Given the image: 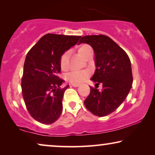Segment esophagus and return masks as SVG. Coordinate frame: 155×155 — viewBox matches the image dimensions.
<instances>
[{"instance_id": "obj_1", "label": "esophagus", "mask_w": 155, "mask_h": 155, "mask_svg": "<svg viewBox=\"0 0 155 155\" xmlns=\"http://www.w3.org/2000/svg\"><path fill=\"white\" fill-rule=\"evenodd\" d=\"M71 85L73 86V87H77L80 86V84H78V83H73V84H71Z\"/></svg>"}]
</instances>
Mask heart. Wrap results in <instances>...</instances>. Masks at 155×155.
Masks as SVG:
<instances>
[{
    "mask_svg": "<svg viewBox=\"0 0 155 155\" xmlns=\"http://www.w3.org/2000/svg\"><path fill=\"white\" fill-rule=\"evenodd\" d=\"M92 51V48L88 44H82L78 48V52L82 58ZM69 51H65L61 55L60 58V66L62 70H65L68 67ZM88 77V73L85 71H73L67 75V80L71 82H81L84 81Z\"/></svg>",
    "mask_w": 155,
    "mask_h": 155,
    "instance_id": "b5f03b06",
    "label": "heart"
}]
</instances>
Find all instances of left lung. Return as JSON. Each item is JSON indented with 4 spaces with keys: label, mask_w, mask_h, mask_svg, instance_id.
Segmentation results:
<instances>
[{
    "label": "left lung",
    "mask_w": 155,
    "mask_h": 155,
    "mask_svg": "<svg viewBox=\"0 0 155 155\" xmlns=\"http://www.w3.org/2000/svg\"><path fill=\"white\" fill-rule=\"evenodd\" d=\"M92 46L95 56V70L91 80L102 84V90L90 87V93L84 101L94 115L105 116L114 112L126 99L133 84L130 58L126 51L105 35L82 37L79 44Z\"/></svg>",
    "instance_id": "left-lung-1"
}]
</instances>
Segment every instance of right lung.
<instances>
[{
    "label": "right lung",
    "instance_id": "obj_1",
    "mask_svg": "<svg viewBox=\"0 0 155 155\" xmlns=\"http://www.w3.org/2000/svg\"><path fill=\"white\" fill-rule=\"evenodd\" d=\"M81 36L47 34L27 53L22 78V92L26 107L34 119L44 124L56 121L63 110L62 100L69 85L58 77L60 58L75 46Z\"/></svg>",
    "mask_w": 155,
    "mask_h": 155
}]
</instances>
